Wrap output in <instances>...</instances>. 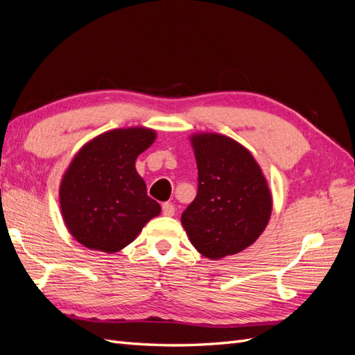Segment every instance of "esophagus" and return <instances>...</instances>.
Segmentation results:
<instances>
[{
  "label": "esophagus",
  "mask_w": 355,
  "mask_h": 355,
  "mask_svg": "<svg viewBox=\"0 0 355 355\" xmlns=\"http://www.w3.org/2000/svg\"><path fill=\"white\" fill-rule=\"evenodd\" d=\"M163 214L164 216H173L175 214V206L171 202H164L163 204Z\"/></svg>",
  "instance_id": "obj_1"
}]
</instances>
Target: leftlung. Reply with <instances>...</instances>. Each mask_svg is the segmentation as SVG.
<instances>
[{
  "instance_id": "left-lung-1",
  "label": "left lung",
  "mask_w": 355,
  "mask_h": 355,
  "mask_svg": "<svg viewBox=\"0 0 355 355\" xmlns=\"http://www.w3.org/2000/svg\"><path fill=\"white\" fill-rule=\"evenodd\" d=\"M198 192L180 222L192 245L209 259L237 254L253 244L271 218L272 197L259 164L234 139L191 136Z\"/></svg>"
}]
</instances>
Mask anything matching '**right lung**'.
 <instances>
[{
  "mask_svg": "<svg viewBox=\"0 0 355 355\" xmlns=\"http://www.w3.org/2000/svg\"><path fill=\"white\" fill-rule=\"evenodd\" d=\"M155 136L146 127L115 128L92 139L71 161L59 201L68 231L84 247L120 252L159 214V204L148 197L135 167Z\"/></svg>",
  "mask_w": 355,
  "mask_h": 355,
  "instance_id": "add662e5",
  "label": "right lung"
}]
</instances>
